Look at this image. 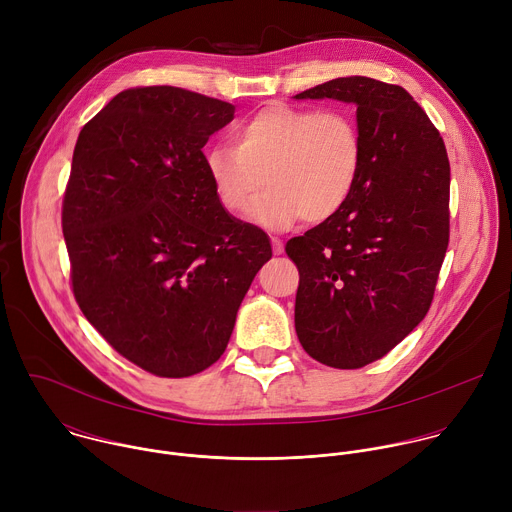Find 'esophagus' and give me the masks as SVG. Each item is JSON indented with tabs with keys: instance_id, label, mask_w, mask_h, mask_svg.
Returning a JSON list of instances; mask_svg holds the SVG:
<instances>
[{
	"instance_id": "obj_1",
	"label": "esophagus",
	"mask_w": 512,
	"mask_h": 512,
	"mask_svg": "<svg viewBox=\"0 0 512 512\" xmlns=\"http://www.w3.org/2000/svg\"><path fill=\"white\" fill-rule=\"evenodd\" d=\"M271 245H273V253H275V255H281V253H283V241H281V239L271 237Z\"/></svg>"
}]
</instances>
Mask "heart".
Wrapping results in <instances>:
<instances>
[{"instance_id":"obj_1","label":"heart","mask_w":512,"mask_h":512,"mask_svg":"<svg viewBox=\"0 0 512 512\" xmlns=\"http://www.w3.org/2000/svg\"><path fill=\"white\" fill-rule=\"evenodd\" d=\"M235 148L214 145L204 154L212 190L229 212L249 206L261 229L285 231L300 218L320 225L336 216L356 186L362 141L344 111L271 103L235 129Z\"/></svg>"}]
</instances>
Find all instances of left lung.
<instances>
[{"mask_svg": "<svg viewBox=\"0 0 512 512\" xmlns=\"http://www.w3.org/2000/svg\"><path fill=\"white\" fill-rule=\"evenodd\" d=\"M294 99L356 107L362 164L330 221L289 239L298 265L296 332L326 367L360 369L395 348L427 314L450 241L444 139L399 85L342 77Z\"/></svg>", "mask_w": 512, "mask_h": 512, "instance_id": "left-lung-1", "label": "left lung"}]
</instances>
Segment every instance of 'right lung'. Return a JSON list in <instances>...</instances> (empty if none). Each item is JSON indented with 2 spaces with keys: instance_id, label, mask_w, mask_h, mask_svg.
Instances as JSON below:
<instances>
[{
  "instance_id": "add662e5",
  "label": "right lung",
  "mask_w": 512,
  "mask_h": 512,
  "mask_svg": "<svg viewBox=\"0 0 512 512\" xmlns=\"http://www.w3.org/2000/svg\"><path fill=\"white\" fill-rule=\"evenodd\" d=\"M235 105L178 87L113 97L79 133L62 202L72 291L127 360L182 379L221 358L239 306L271 259L204 170Z\"/></svg>"
}]
</instances>
